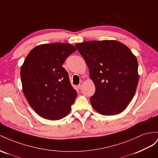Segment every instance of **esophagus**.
<instances>
[{
    "label": "esophagus",
    "mask_w": 158,
    "mask_h": 158,
    "mask_svg": "<svg viewBox=\"0 0 158 158\" xmlns=\"http://www.w3.org/2000/svg\"><path fill=\"white\" fill-rule=\"evenodd\" d=\"M83 82H80V83L78 85V88L81 90L82 89V87H83Z\"/></svg>",
    "instance_id": "1"
}]
</instances>
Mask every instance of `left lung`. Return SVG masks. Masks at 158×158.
<instances>
[{
	"label": "left lung",
	"mask_w": 158,
	"mask_h": 158,
	"mask_svg": "<svg viewBox=\"0 0 158 158\" xmlns=\"http://www.w3.org/2000/svg\"><path fill=\"white\" fill-rule=\"evenodd\" d=\"M95 85L90 98L94 109L102 115L123 112L136 93L138 61L131 50L116 40L89 41L75 45Z\"/></svg>",
	"instance_id": "1"
}]
</instances>
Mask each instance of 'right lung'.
Segmentation results:
<instances>
[{
    "mask_svg": "<svg viewBox=\"0 0 158 158\" xmlns=\"http://www.w3.org/2000/svg\"><path fill=\"white\" fill-rule=\"evenodd\" d=\"M76 48L66 43L42 44L33 48L21 67L22 90L29 105L46 119L64 118L77 97L63 64Z\"/></svg>",
    "mask_w": 158,
    "mask_h": 158,
    "instance_id": "1",
    "label": "right lung"
}]
</instances>
